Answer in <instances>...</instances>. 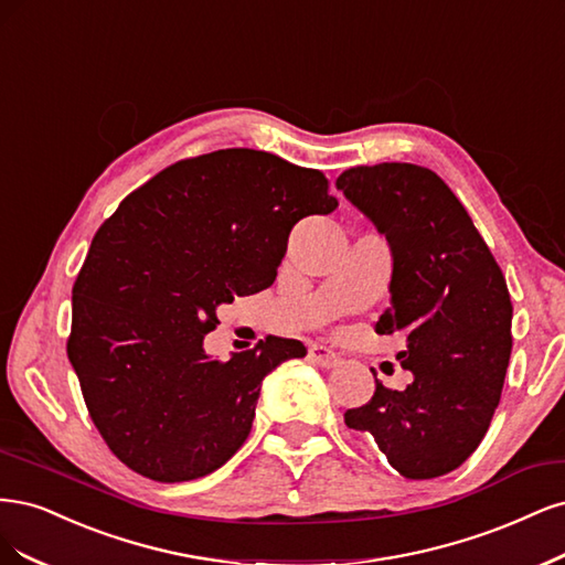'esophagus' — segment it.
Instances as JSON below:
<instances>
[{
    "instance_id": "obj_1",
    "label": "esophagus",
    "mask_w": 565,
    "mask_h": 565,
    "mask_svg": "<svg viewBox=\"0 0 565 565\" xmlns=\"http://www.w3.org/2000/svg\"><path fill=\"white\" fill-rule=\"evenodd\" d=\"M309 359H312V363H317L321 369L340 366V356L333 350L323 348V344H312V348H309Z\"/></svg>"
}]
</instances>
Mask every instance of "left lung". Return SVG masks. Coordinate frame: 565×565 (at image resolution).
I'll return each instance as SVG.
<instances>
[{"mask_svg":"<svg viewBox=\"0 0 565 565\" xmlns=\"http://www.w3.org/2000/svg\"><path fill=\"white\" fill-rule=\"evenodd\" d=\"M335 185L387 236L392 305L375 331L406 335L396 359L415 375L402 392L375 377L371 402L344 425L371 431L402 477H444L479 448L500 404L514 315L504 275L434 171L385 161L348 169Z\"/></svg>","mask_w":565,"mask_h":565,"instance_id":"8db88e82","label":"left lung"}]
</instances>
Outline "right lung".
Wrapping results in <instances>:
<instances>
[{"mask_svg":"<svg viewBox=\"0 0 565 565\" xmlns=\"http://www.w3.org/2000/svg\"><path fill=\"white\" fill-rule=\"evenodd\" d=\"M329 178L230 148L180 159L96 232L72 286L67 356L90 420L117 458L161 483L206 477L242 448L263 377L307 348L267 335L211 359L215 309L277 279L288 234L329 215Z\"/></svg>","mask_w":565,"mask_h":565,"instance_id":"right-lung-1","label":"right lung"}]
</instances>
